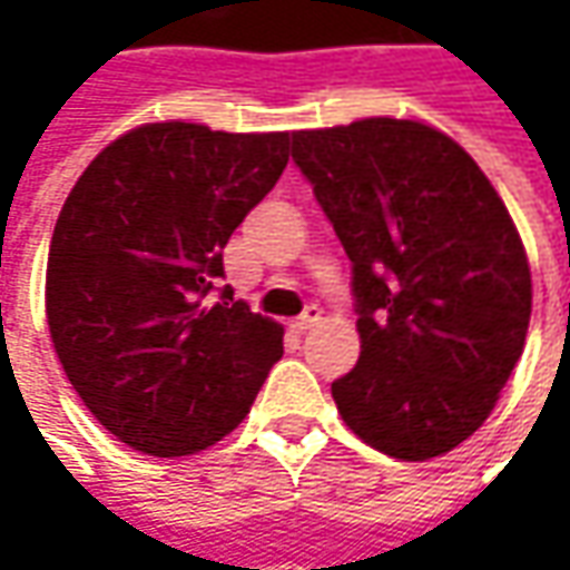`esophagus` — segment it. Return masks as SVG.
I'll return each mask as SVG.
<instances>
[{
  "label": "esophagus",
  "mask_w": 570,
  "mask_h": 570,
  "mask_svg": "<svg viewBox=\"0 0 570 570\" xmlns=\"http://www.w3.org/2000/svg\"><path fill=\"white\" fill-rule=\"evenodd\" d=\"M317 323H320V307L317 304H311L301 317L292 320V330H295V333H307V330H311V326H317Z\"/></svg>",
  "instance_id": "34e87169"
}]
</instances>
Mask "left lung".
<instances>
[{"instance_id":"left-lung-1","label":"left lung","mask_w":570,"mask_h":570,"mask_svg":"<svg viewBox=\"0 0 570 570\" xmlns=\"http://www.w3.org/2000/svg\"><path fill=\"white\" fill-rule=\"evenodd\" d=\"M292 158L352 259L358 364L333 381L364 444L431 460L492 415L523 355L533 285L501 196L419 120L292 132Z\"/></svg>"}]
</instances>
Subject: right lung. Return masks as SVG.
I'll return each instance as SVG.
<instances>
[{
  "label": "right lung",
  "instance_id": "add662e5",
  "mask_svg": "<svg viewBox=\"0 0 570 570\" xmlns=\"http://www.w3.org/2000/svg\"><path fill=\"white\" fill-rule=\"evenodd\" d=\"M288 132L145 122L69 193L47 259V323L81 403L148 456L212 448L282 358V326L234 301L222 250L282 177Z\"/></svg>",
  "mask_w": 570,
  "mask_h": 570
}]
</instances>
